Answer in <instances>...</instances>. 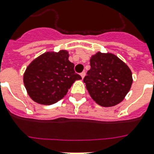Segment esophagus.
Listing matches in <instances>:
<instances>
[{"label": "esophagus", "instance_id": "esophagus-1", "mask_svg": "<svg viewBox=\"0 0 154 154\" xmlns=\"http://www.w3.org/2000/svg\"><path fill=\"white\" fill-rule=\"evenodd\" d=\"M85 76H86V72H81V77H82V78H84Z\"/></svg>", "mask_w": 154, "mask_h": 154}]
</instances>
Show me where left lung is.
<instances>
[{"label":"left lung","instance_id":"left-lung-1","mask_svg":"<svg viewBox=\"0 0 154 154\" xmlns=\"http://www.w3.org/2000/svg\"><path fill=\"white\" fill-rule=\"evenodd\" d=\"M90 66L83 82L92 99L103 107L121 103L133 83L129 67L115 55L101 52L91 57Z\"/></svg>","mask_w":154,"mask_h":154}]
</instances>
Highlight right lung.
Wrapping results in <instances>:
<instances>
[{
    "label": "right lung",
    "instance_id": "add662e5",
    "mask_svg": "<svg viewBox=\"0 0 154 154\" xmlns=\"http://www.w3.org/2000/svg\"><path fill=\"white\" fill-rule=\"evenodd\" d=\"M82 77L75 72L74 64L68 60V52H46L26 67L23 81L33 101L51 105L64 97L76 80Z\"/></svg>",
    "mask_w": 154,
    "mask_h": 154
}]
</instances>
